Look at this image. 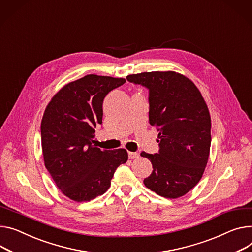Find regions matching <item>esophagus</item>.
I'll use <instances>...</instances> for the list:
<instances>
[{
	"label": "esophagus",
	"mask_w": 252,
	"mask_h": 252,
	"mask_svg": "<svg viewBox=\"0 0 252 252\" xmlns=\"http://www.w3.org/2000/svg\"><path fill=\"white\" fill-rule=\"evenodd\" d=\"M128 156H129V158H130V159H135V158H139V153L129 151V152H128Z\"/></svg>",
	"instance_id": "obj_1"
}]
</instances>
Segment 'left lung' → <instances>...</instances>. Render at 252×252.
I'll return each mask as SVG.
<instances>
[{
  "label": "left lung",
  "instance_id": "1",
  "mask_svg": "<svg viewBox=\"0 0 252 252\" xmlns=\"http://www.w3.org/2000/svg\"><path fill=\"white\" fill-rule=\"evenodd\" d=\"M126 79L149 90V123L158 131V153L141 152L152 163L143 183L158 195L180 198L204 173L211 146V117L201 92L176 71L130 74Z\"/></svg>",
  "mask_w": 252,
  "mask_h": 252
}]
</instances>
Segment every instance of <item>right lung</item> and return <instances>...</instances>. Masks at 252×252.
Returning a JSON list of instances; mask_svg holds the SVG:
<instances>
[{
  "label": "right lung",
  "mask_w": 252,
  "mask_h": 252,
  "mask_svg": "<svg viewBox=\"0 0 252 252\" xmlns=\"http://www.w3.org/2000/svg\"><path fill=\"white\" fill-rule=\"evenodd\" d=\"M125 82L88 74L62 88L44 111V164L56 187L72 201L89 202L103 195L115 170L128 160L124 148L106 150L93 144L94 128L102 124L105 96Z\"/></svg>",
  "instance_id": "1"
}]
</instances>
